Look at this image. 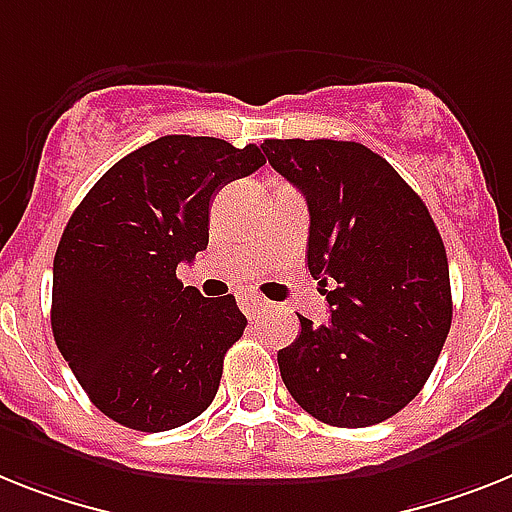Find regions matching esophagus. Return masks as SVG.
I'll return each mask as SVG.
<instances>
[{
  "label": "esophagus",
  "mask_w": 512,
  "mask_h": 512,
  "mask_svg": "<svg viewBox=\"0 0 512 512\" xmlns=\"http://www.w3.org/2000/svg\"><path fill=\"white\" fill-rule=\"evenodd\" d=\"M266 306H269V301H266V298H261L259 293H243V295H240V308H243L248 316H256L259 311H264Z\"/></svg>",
  "instance_id": "34e87169"
}]
</instances>
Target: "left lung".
Here are the masks:
<instances>
[{
  "mask_svg": "<svg viewBox=\"0 0 512 512\" xmlns=\"http://www.w3.org/2000/svg\"><path fill=\"white\" fill-rule=\"evenodd\" d=\"M274 170L306 196L308 272L327 324L301 319L277 353L295 403L332 426L382 424L416 398L453 322L445 243L392 164L356 141H264Z\"/></svg>",
  "mask_w": 512,
  "mask_h": 512,
  "instance_id": "left-lung-1",
  "label": "left lung"
}]
</instances>
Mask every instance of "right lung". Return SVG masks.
I'll list each match as a JSON object with an SVG mask.
<instances>
[{"instance_id": "obj_1", "label": "right lung", "mask_w": 512, "mask_h": 512, "mask_svg": "<svg viewBox=\"0 0 512 512\" xmlns=\"http://www.w3.org/2000/svg\"><path fill=\"white\" fill-rule=\"evenodd\" d=\"M259 146L164 135L109 167L67 222L52 282V332L91 403L135 432L206 411L246 316L204 298L177 264L209 246V204L264 167Z\"/></svg>"}]
</instances>
